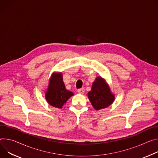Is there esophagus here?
<instances>
[{
	"label": "esophagus",
	"instance_id": "obj_1",
	"mask_svg": "<svg viewBox=\"0 0 158 158\" xmlns=\"http://www.w3.org/2000/svg\"><path fill=\"white\" fill-rule=\"evenodd\" d=\"M77 92H78L79 94H84V88L79 89L77 90Z\"/></svg>",
	"mask_w": 158,
	"mask_h": 158
}]
</instances>
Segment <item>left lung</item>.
<instances>
[{
  "mask_svg": "<svg viewBox=\"0 0 158 158\" xmlns=\"http://www.w3.org/2000/svg\"><path fill=\"white\" fill-rule=\"evenodd\" d=\"M88 95L93 106L96 110L107 108L114 99V95L112 94L105 80L100 76L96 78Z\"/></svg>",
  "mask_w": 158,
  "mask_h": 158,
  "instance_id": "8db88e82",
  "label": "left lung"
}]
</instances>
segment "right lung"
I'll use <instances>...</instances> for the list:
<instances>
[{
    "instance_id": "obj_1",
    "label": "right lung",
    "mask_w": 158,
    "mask_h": 158,
    "mask_svg": "<svg viewBox=\"0 0 158 158\" xmlns=\"http://www.w3.org/2000/svg\"><path fill=\"white\" fill-rule=\"evenodd\" d=\"M73 95V92L65 89L62 73H53L45 93V99L48 104L53 107L62 108L67 100Z\"/></svg>"
}]
</instances>
